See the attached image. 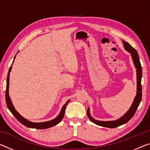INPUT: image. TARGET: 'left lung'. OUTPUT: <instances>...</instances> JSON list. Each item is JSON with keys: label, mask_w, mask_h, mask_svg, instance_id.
<instances>
[{"label": "left lung", "mask_w": 150, "mask_h": 150, "mask_svg": "<svg viewBox=\"0 0 150 150\" xmlns=\"http://www.w3.org/2000/svg\"><path fill=\"white\" fill-rule=\"evenodd\" d=\"M124 44V47L127 52L130 53L132 58L133 59V62L134 66H135L136 69V75H137V92H136V96H135V98L132 103V105L129 108V110L127 111V112L123 116H122L118 120H114V121H100L94 119L92 116H91L90 114V109L88 108L87 109V116L88 118L90 119L91 122L95 123L96 125L106 127V128H113L118 127L119 126L122 125V124H125L130 120V119L133 117V116L135 114L136 111L138 109V106L142 100V85H141V79H142V69L140 62H139V55L137 51L134 49L133 47L128 44V42L125 41H122Z\"/></svg>", "instance_id": "1"}]
</instances>
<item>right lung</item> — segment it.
Segmentation results:
<instances>
[{"label": "right lung", "instance_id": "right-lung-1", "mask_svg": "<svg viewBox=\"0 0 150 150\" xmlns=\"http://www.w3.org/2000/svg\"><path fill=\"white\" fill-rule=\"evenodd\" d=\"M16 56L14 57V59ZM14 63V61H13ZM12 64L10 67L8 73V75H7V79H6V105L7 107L10 110V111L11 112L12 115L16 118L18 120L20 123L23 124L25 126L28 127V128H35V129H46L48 128H50V127H52L55 125H56L58 123H59L61 121L64 116V114H65V110L66 108V106L68 104V103L69 102V100L67 101L64 105L63 106V107L62 108V110H61L59 115H58L56 118L53 119L52 120L50 121H47V122H30L29 120H26V118H24V117L20 115V114L18 112L15 110V108L14 107L13 105L11 100V98L9 96V93H8V88H9V76H10V73H11V71L12 69Z\"/></svg>", "mask_w": 150, "mask_h": 150}]
</instances>
